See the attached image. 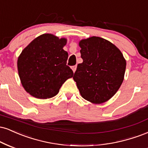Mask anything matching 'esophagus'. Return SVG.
I'll use <instances>...</instances> for the list:
<instances>
[{"label":"esophagus","instance_id":"obj_1","mask_svg":"<svg viewBox=\"0 0 148 148\" xmlns=\"http://www.w3.org/2000/svg\"><path fill=\"white\" fill-rule=\"evenodd\" d=\"M76 65H74V66H72V70H73V72H74V73L75 72V71H76Z\"/></svg>","mask_w":148,"mask_h":148}]
</instances>
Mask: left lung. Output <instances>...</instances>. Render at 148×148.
<instances>
[{
    "label": "left lung",
    "mask_w": 148,
    "mask_h": 148,
    "mask_svg": "<svg viewBox=\"0 0 148 148\" xmlns=\"http://www.w3.org/2000/svg\"><path fill=\"white\" fill-rule=\"evenodd\" d=\"M83 63L78 64L74 81L81 97L95 104L110 100L124 79L126 60L116 46L92 36L79 41Z\"/></svg>",
    "instance_id": "left-lung-1"
}]
</instances>
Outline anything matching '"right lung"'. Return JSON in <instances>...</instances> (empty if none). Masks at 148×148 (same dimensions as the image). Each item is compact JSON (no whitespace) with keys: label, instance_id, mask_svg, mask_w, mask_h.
Listing matches in <instances>:
<instances>
[{"label":"right lung","instance_id":"add662e5","mask_svg":"<svg viewBox=\"0 0 148 148\" xmlns=\"http://www.w3.org/2000/svg\"><path fill=\"white\" fill-rule=\"evenodd\" d=\"M67 39L43 34L32 41L17 60L18 72L25 91L40 99L54 97L62 85L73 76L67 65Z\"/></svg>","mask_w":148,"mask_h":148}]
</instances>
